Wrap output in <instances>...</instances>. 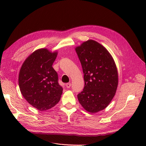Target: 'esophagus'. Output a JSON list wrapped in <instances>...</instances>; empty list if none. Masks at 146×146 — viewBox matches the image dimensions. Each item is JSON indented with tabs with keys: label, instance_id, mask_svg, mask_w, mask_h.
<instances>
[{
	"label": "esophagus",
	"instance_id": "34e87169",
	"mask_svg": "<svg viewBox=\"0 0 146 146\" xmlns=\"http://www.w3.org/2000/svg\"><path fill=\"white\" fill-rule=\"evenodd\" d=\"M66 88H69L70 86H71V83H68L66 85Z\"/></svg>",
	"mask_w": 146,
	"mask_h": 146
}]
</instances>
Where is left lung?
<instances>
[{
  "label": "left lung",
  "mask_w": 146,
  "mask_h": 146,
  "mask_svg": "<svg viewBox=\"0 0 146 146\" xmlns=\"http://www.w3.org/2000/svg\"><path fill=\"white\" fill-rule=\"evenodd\" d=\"M84 74L85 87L77 96L83 108L95 113L104 110L115 96L118 72L111 55L92 39L75 48Z\"/></svg>",
  "instance_id": "obj_1"
}]
</instances>
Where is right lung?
Here are the masks:
<instances>
[{
    "label": "right lung",
    "instance_id": "obj_1",
    "mask_svg": "<svg viewBox=\"0 0 146 146\" xmlns=\"http://www.w3.org/2000/svg\"><path fill=\"white\" fill-rule=\"evenodd\" d=\"M58 51L41 48L32 52L22 65L19 86L28 103L40 111H46L58 103L63 88L58 74L52 68Z\"/></svg>",
    "mask_w": 146,
    "mask_h": 146
}]
</instances>
